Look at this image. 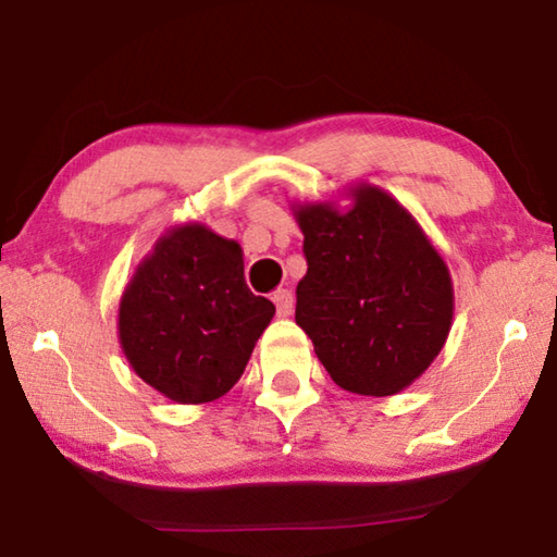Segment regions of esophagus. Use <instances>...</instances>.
Here are the masks:
<instances>
[{"instance_id":"34e87169","label":"esophagus","mask_w":557,"mask_h":557,"mask_svg":"<svg viewBox=\"0 0 557 557\" xmlns=\"http://www.w3.org/2000/svg\"><path fill=\"white\" fill-rule=\"evenodd\" d=\"M272 302H275L280 318H287V314L293 312V307H295V297H293V293H289V289H275V295H272Z\"/></svg>"}]
</instances>
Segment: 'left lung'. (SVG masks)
Here are the masks:
<instances>
[{"mask_svg":"<svg viewBox=\"0 0 557 557\" xmlns=\"http://www.w3.org/2000/svg\"><path fill=\"white\" fill-rule=\"evenodd\" d=\"M350 207L293 205L307 275L295 322L330 377L355 395L410 387L453 325L450 270L418 220L385 189L350 187Z\"/></svg>","mask_w":557,"mask_h":557,"instance_id":"left-lung-1","label":"left lung"}]
</instances>
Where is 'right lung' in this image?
<instances>
[{
  "label": "right lung",
  "mask_w": 557,
  "mask_h": 557,
  "mask_svg": "<svg viewBox=\"0 0 557 557\" xmlns=\"http://www.w3.org/2000/svg\"><path fill=\"white\" fill-rule=\"evenodd\" d=\"M272 318L275 305L247 287L243 247L185 222L137 264L120 300L117 335L149 387L172 403L199 405L243 377Z\"/></svg>",
  "instance_id": "add662e5"
}]
</instances>
